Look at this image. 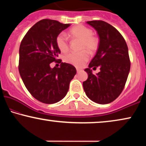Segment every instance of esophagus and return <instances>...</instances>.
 I'll list each match as a JSON object with an SVG mask.
<instances>
[{"mask_svg":"<svg viewBox=\"0 0 146 146\" xmlns=\"http://www.w3.org/2000/svg\"><path fill=\"white\" fill-rule=\"evenodd\" d=\"M80 70H81L80 69V68H76V71H77V72H79L80 71Z\"/></svg>","mask_w":146,"mask_h":146,"instance_id":"34e87169","label":"esophagus"}]
</instances>
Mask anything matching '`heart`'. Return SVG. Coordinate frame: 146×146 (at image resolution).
<instances>
[{"label":"heart","instance_id":"b5f03b06","mask_svg":"<svg viewBox=\"0 0 146 146\" xmlns=\"http://www.w3.org/2000/svg\"><path fill=\"white\" fill-rule=\"evenodd\" d=\"M68 34L72 39L81 41L80 50H82L78 52L68 54L64 58V60L76 67H82L89 59V55L87 51L90 54H94L98 50L100 39L93 35L92 30L84 25H77L71 28L69 30ZM56 43L62 52L66 53L69 50V42L64 34H59L57 36Z\"/></svg>","mask_w":146,"mask_h":146}]
</instances>
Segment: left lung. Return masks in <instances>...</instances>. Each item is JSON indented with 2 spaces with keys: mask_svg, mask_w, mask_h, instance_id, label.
<instances>
[{
  "mask_svg": "<svg viewBox=\"0 0 146 146\" xmlns=\"http://www.w3.org/2000/svg\"><path fill=\"white\" fill-rule=\"evenodd\" d=\"M100 37L96 54L85 69L88 78L83 82L86 94L91 100L106 104L115 100L124 88L130 70L128 48L125 39L116 29L103 21H88ZM99 66L96 75L91 72Z\"/></svg>",
  "mask_w": 146,
  "mask_h": 146,
  "instance_id": "obj_1",
  "label": "left lung"
}]
</instances>
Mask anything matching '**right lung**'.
<instances>
[{
  "instance_id": "right-lung-1",
  "label": "right lung",
  "mask_w": 146,
  "mask_h": 146,
  "mask_svg": "<svg viewBox=\"0 0 146 146\" xmlns=\"http://www.w3.org/2000/svg\"><path fill=\"white\" fill-rule=\"evenodd\" d=\"M70 24L42 19L33 26L22 40L19 48V70L28 91L40 102L54 104L66 95L70 82L76 74L75 67L62 62L60 68L50 66L60 63V50L56 38Z\"/></svg>"
}]
</instances>
